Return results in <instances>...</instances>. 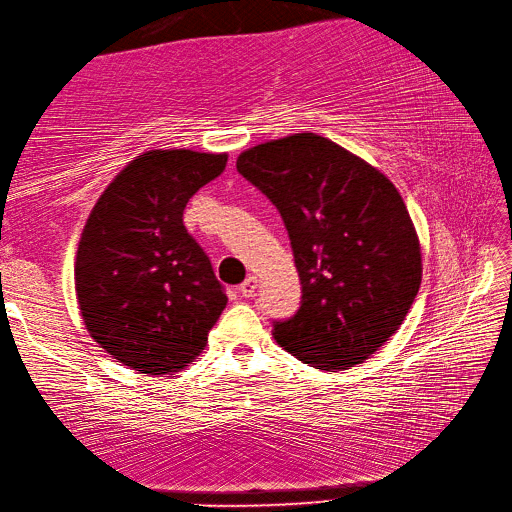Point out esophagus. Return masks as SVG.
<instances>
[{"label":"esophagus","mask_w":512,"mask_h":512,"mask_svg":"<svg viewBox=\"0 0 512 512\" xmlns=\"http://www.w3.org/2000/svg\"><path fill=\"white\" fill-rule=\"evenodd\" d=\"M256 289H258V280H256V276H249L238 291H241V294H243L245 298H252V296L256 294Z\"/></svg>","instance_id":"obj_1"}]
</instances>
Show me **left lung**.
I'll return each mask as SVG.
<instances>
[{
  "mask_svg": "<svg viewBox=\"0 0 512 512\" xmlns=\"http://www.w3.org/2000/svg\"><path fill=\"white\" fill-rule=\"evenodd\" d=\"M236 170L287 227L302 302L276 342L320 371L356 367L400 329L422 283L409 210L378 168L314 132L245 150Z\"/></svg>",
  "mask_w": 512,
  "mask_h": 512,
  "instance_id": "left-lung-1",
  "label": "left lung"
}]
</instances>
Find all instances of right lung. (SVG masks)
I'll use <instances>...</instances> for the list:
<instances>
[{
  "mask_svg": "<svg viewBox=\"0 0 512 512\" xmlns=\"http://www.w3.org/2000/svg\"><path fill=\"white\" fill-rule=\"evenodd\" d=\"M225 165L227 154L143 152L92 207L77 247V302L90 338L125 367L181 371L223 314V285L183 210Z\"/></svg>",
  "mask_w": 512,
  "mask_h": 512,
  "instance_id": "obj_1",
  "label": "right lung"
}]
</instances>
